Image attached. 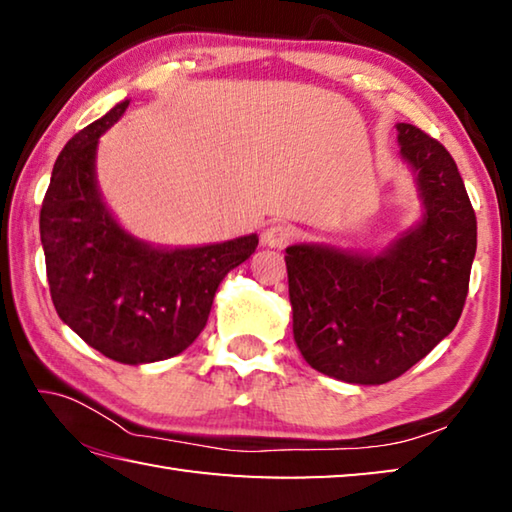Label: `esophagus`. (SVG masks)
Instances as JSON below:
<instances>
[{
    "label": "esophagus",
    "instance_id": "esophagus-1",
    "mask_svg": "<svg viewBox=\"0 0 512 512\" xmlns=\"http://www.w3.org/2000/svg\"><path fill=\"white\" fill-rule=\"evenodd\" d=\"M296 237L291 225L284 223H273L262 232V244L268 248H284L287 244H291V239Z\"/></svg>",
    "mask_w": 512,
    "mask_h": 512
}]
</instances>
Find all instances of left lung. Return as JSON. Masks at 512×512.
<instances>
[{
  "label": "left lung",
  "instance_id": "8db88e82",
  "mask_svg": "<svg viewBox=\"0 0 512 512\" xmlns=\"http://www.w3.org/2000/svg\"><path fill=\"white\" fill-rule=\"evenodd\" d=\"M420 221L379 253L325 244L287 248L293 339L311 368L348 384L404 375L456 327L470 287L476 216L440 142L397 124Z\"/></svg>",
  "mask_w": 512,
  "mask_h": 512
}]
</instances>
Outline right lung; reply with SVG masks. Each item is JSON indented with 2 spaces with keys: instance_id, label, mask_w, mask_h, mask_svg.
I'll return each mask as SVG.
<instances>
[{
  "instance_id": "add662e5",
  "label": "right lung",
  "mask_w": 512,
  "mask_h": 512,
  "mask_svg": "<svg viewBox=\"0 0 512 512\" xmlns=\"http://www.w3.org/2000/svg\"><path fill=\"white\" fill-rule=\"evenodd\" d=\"M128 103H117L60 151L42 201L40 241L60 320L108 359L142 366L196 341L223 277L255 253L259 239L169 248L121 228L99 192L97 146Z\"/></svg>"
}]
</instances>
